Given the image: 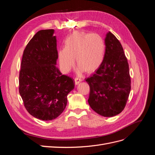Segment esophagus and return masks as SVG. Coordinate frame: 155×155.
Wrapping results in <instances>:
<instances>
[{"label": "esophagus", "mask_w": 155, "mask_h": 155, "mask_svg": "<svg viewBox=\"0 0 155 155\" xmlns=\"http://www.w3.org/2000/svg\"><path fill=\"white\" fill-rule=\"evenodd\" d=\"M82 81V79L80 78H76L74 79V81H75V84L76 85H78V84L80 83Z\"/></svg>", "instance_id": "1"}]
</instances>
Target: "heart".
<instances>
[{
	"label": "heart",
	"instance_id": "b5f03b06",
	"mask_svg": "<svg viewBox=\"0 0 155 155\" xmlns=\"http://www.w3.org/2000/svg\"><path fill=\"white\" fill-rule=\"evenodd\" d=\"M105 54V42L100 35L76 31L65 39L64 48L59 50L58 59L64 72L73 67L76 58L79 72H91L101 66Z\"/></svg>",
	"mask_w": 155,
	"mask_h": 155
}]
</instances>
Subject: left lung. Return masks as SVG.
I'll list each match as a JSON object with an SVG mask.
<instances>
[{
    "mask_svg": "<svg viewBox=\"0 0 155 155\" xmlns=\"http://www.w3.org/2000/svg\"><path fill=\"white\" fill-rule=\"evenodd\" d=\"M104 60L95 74L86 79L91 92L88 102L92 109L105 117L122 111L130 91L129 64L118 39L109 31L105 39Z\"/></svg>",
    "mask_w": 155,
    "mask_h": 155,
    "instance_id": "8db88e82",
    "label": "left lung"
}]
</instances>
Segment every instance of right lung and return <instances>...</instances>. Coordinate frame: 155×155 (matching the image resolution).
<instances>
[{"label":"right lung","instance_id":"obj_1","mask_svg":"<svg viewBox=\"0 0 155 155\" xmlns=\"http://www.w3.org/2000/svg\"><path fill=\"white\" fill-rule=\"evenodd\" d=\"M54 30L37 32L23 52L19 72V91L27 111L35 118L48 121L62 113L74 79L56 67L58 58Z\"/></svg>","mask_w":155,"mask_h":155}]
</instances>
